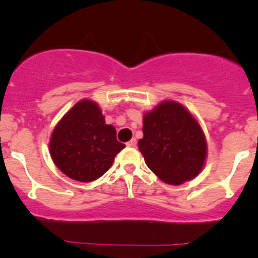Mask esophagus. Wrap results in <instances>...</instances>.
I'll list each match as a JSON object with an SVG mask.
<instances>
[{
	"mask_svg": "<svg viewBox=\"0 0 258 258\" xmlns=\"http://www.w3.org/2000/svg\"><path fill=\"white\" fill-rule=\"evenodd\" d=\"M127 146H130V147H136V146H137V140L136 139L130 140V141L127 142Z\"/></svg>",
	"mask_w": 258,
	"mask_h": 258,
	"instance_id": "1",
	"label": "esophagus"
}]
</instances>
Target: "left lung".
I'll list each match as a JSON object with an SVG mask.
<instances>
[{
	"mask_svg": "<svg viewBox=\"0 0 258 258\" xmlns=\"http://www.w3.org/2000/svg\"><path fill=\"white\" fill-rule=\"evenodd\" d=\"M139 148L147 167L168 184L195 178L204 167L207 144L199 122L175 101L160 103L144 116Z\"/></svg>",
	"mask_w": 258,
	"mask_h": 258,
	"instance_id": "8db88e82",
	"label": "left lung"
}]
</instances>
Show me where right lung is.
<instances>
[{
	"label": "right lung",
	"instance_id": "1",
	"mask_svg": "<svg viewBox=\"0 0 258 258\" xmlns=\"http://www.w3.org/2000/svg\"><path fill=\"white\" fill-rule=\"evenodd\" d=\"M124 147L117 141L114 127L106 124L97 103L82 100L54 127L49 153L54 165L70 178L91 182L108 171Z\"/></svg>",
	"mask_w": 258,
	"mask_h": 258
}]
</instances>
